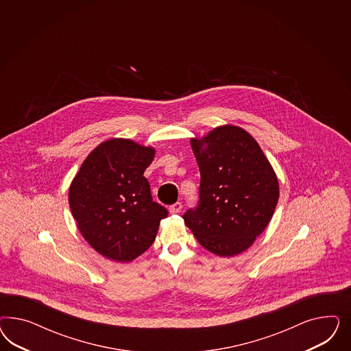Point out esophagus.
<instances>
[{
    "label": "esophagus",
    "instance_id": "esophagus-1",
    "mask_svg": "<svg viewBox=\"0 0 351 351\" xmlns=\"http://www.w3.org/2000/svg\"><path fill=\"white\" fill-rule=\"evenodd\" d=\"M181 208H182V204H181V202H176L173 203L172 206H170V213H180Z\"/></svg>",
    "mask_w": 351,
    "mask_h": 351
}]
</instances>
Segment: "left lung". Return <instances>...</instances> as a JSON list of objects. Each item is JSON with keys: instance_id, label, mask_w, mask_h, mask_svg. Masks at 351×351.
<instances>
[{"instance_id": "8db88e82", "label": "left lung", "mask_w": 351, "mask_h": 351, "mask_svg": "<svg viewBox=\"0 0 351 351\" xmlns=\"http://www.w3.org/2000/svg\"><path fill=\"white\" fill-rule=\"evenodd\" d=\"M191 145L201 172L199 201L182 215L184 223L210 252L238 255L251 247L274 213L276 172L243 128L220 126L201 140L191 138Z\"/></svg>"}]
</instances>
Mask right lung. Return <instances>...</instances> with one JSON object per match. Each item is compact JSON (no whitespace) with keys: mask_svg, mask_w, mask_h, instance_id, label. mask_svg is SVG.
I'll use <instances>...</instances> for the list:
<instances>
[{"mask_svg":"<svg viewBox=\"0 0 351 351\" xmlns=\"http://www.w3.org/2000/svg\"><path fill=\"white\" fill-rule=\"evenodd\" d=\"M154 148L110 138L84 160L69 188V206L82 237L106 258L128 263L153 245L169 211L154 202L144 171Z\"/></svg>","mask_w":351,"mask_h":351,"instance_id":"1","label":"right lung"}]
</instances>
